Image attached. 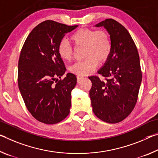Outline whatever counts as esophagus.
Instances as JSON below:
<instances>
[{"label":"esophagus","mask_w":158,"mask_h":158,"mask_svg":"<svg viewBox=\"0 0 158 158\" xmlns=\"http://www.w3.org/2000/svg\"><path fill=\"white\" fill-rule=\"evenodd\" d=\"M77 81H80L82 79H84V77L80 76V75H77Z\"/></svg>","instance_id":"obj_1"}]
</instances>
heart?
I'll list each match as a JSON object with an SVG mask.
<instances>
[{
    "mask_svg": "<svg viewBox=\"0 0 158 158\" xmlns=\"http://www.w3.org/2000/svg\"><path fill=\"white\" fill-rule=\"evenodd\" d=\"M77 46H84L86 59L78 61L70 67L72 73L80 76L89 75L96 69L98 62H106L112 52V40L106 30L82 28L77 30L70 36ZM57 51L60 57L65 61L72 59L73 48L68 41L62 39L59 43Z\"/></svg>",
    "mask_w": 158,
    "mask_h": 158,
    "instance_id": "obj_1",
    "label": "heart"
}]
</instances>
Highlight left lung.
Listing matches in <instances>:
<instances>
[{
	"label": "left lung",
	"mask_w": 158,
	"mask_h": 158,
	"mask_svg": "<svg viewBox=\"0 0 158 158\" xmlns=\"http://www.w3.org/2000/svg\"><path fill=\"white\" fill-rule=\"evenodd\" d=\"M96 27H103L112 40V52L98 73L89 77L93 111L107 123H118L128 117L136 106L142 80L140 59L136 45L124 27L112 19H106Z\"/></svg>",
	"instance_id": "8db88e82"
}]
</instances>
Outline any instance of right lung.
<instances>
[{
  "mask_svg": "<svg viewBox=\"0 0 158 158\" xmlns=\"http://www.w3.org/2000/svg\"><path fill=\"white\" fill-rule=\"evenodd\" d=\"M78 25L46 20L35 27L22 47L18 62V86L30 113L42 123L53 124L69 113L77 77L67 73L57 51L65 34Z\"/></svg>",
  "mask_w": 158,
  "mask_h": 158,
  "instance_id": "right-lung-1",
  "label": "right lung"
}]
</instances>
